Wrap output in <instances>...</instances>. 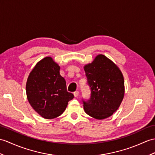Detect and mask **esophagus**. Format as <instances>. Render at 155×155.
Here are the masks:
<instances>
[{
  "mask_svg": "<svg viewBox=\"0 0 155 155\" xmlns=\"http://www.w3.org/2000/svg\"><path fill=\"white\" fill-rule=\"evenodd\" d=\"M78 94H79V92L78 91H75L74 92V97H76V98L78 96Z\"/></svg>",
  "mask_w": 155,
  "mask_h": 155,
  "instance_id": "1",
  "label": "esophagus"
}]
</instances>
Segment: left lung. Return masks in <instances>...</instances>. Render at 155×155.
Segmentation results:
<instances>
[{
  "label": "left lung",
  "mask_w": 155,
  "mask_h": 155,
  "mask_svg": "<svg viewBox=\"0 0 155 155\" xmlns=\"http://www.w3.org/2000/svg\"><path fill=\"white\" fill-rule=\"evenodd\" d=\"M84 69L91 92V98L87 101L82 100L84 111L97 120L111 116L124 96V79L121 71L103 55L96 56Z\"/></svg>",
  "instance_id": "8db88e82"
}]
</instances>
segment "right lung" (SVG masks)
<instances>
[{
    "label": "right lung",
    "instance_id": "add662e5",
    "mask_svg": "<svg viewBox=\"0 0 155 155\" xmlns=\"http://www.w3.org/2000/svg\"><path fill=\"white\" fill-rule=\"evenodd\" d=\"M60 67L47 57L36 64L29 74L26 94L29 103L41 117L61 116L74 95L67 91L66 82L60 75Z\"/></svg>",
    "mask_w": 155,
    "mask_h": 155
}]
</instances>
